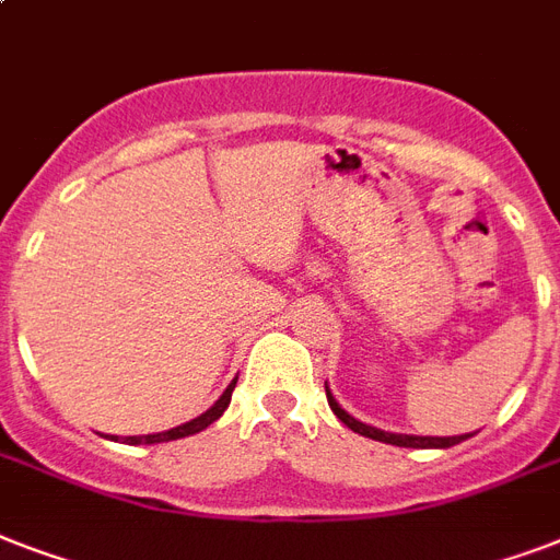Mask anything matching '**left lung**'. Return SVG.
<instances>
[{
	"label": "left lung",
	"mask_w": 560,
	"mask_h": 560,
	"mask_svg": "<svg viewBox=\"0 0 560 560\" xmlns=\"http://www.w3.org/2000/svg\"><path fill=\"white\" fill-rule=\"evenodd\" d=\"M325 395H328V407L334 409V416L340 418L342 424L354 430V433L366 435V439H374V442H386V444H398V447H453V444L465 442L474 433L468 435H407V433H386V430H377V427H369L363 421H358L354 416H349L346 409L337 404V398L328 389V383H325Z\"/></svg>",
	"instance_id": "left-lung-1"
}]
</instances>
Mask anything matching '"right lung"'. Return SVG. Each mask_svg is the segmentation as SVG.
Returning a JSON list of instances; mask_svg holds the SVG:
<instances>
[{
  "label": "right lung",
  "mask_w": 560,
  "mask_h": 560,
  "mask_svg": "<svg viewBox=\"0 0 560 560\" xmlns=\"http://www.w3.org/2000/svg\"><path fill=\"white\" fill-rule=\"evenodd\" d=\"M237 377L226 386V392L220 395L218 400H214V407H209L202 416L191 418V421H186V424L179 427H171V430H165V433H153V435H127L125 442L127 444H156V442H174V439H186V435H194L200 433V430H206L209 424H214L223 412H226L229 400H232V389H235Z\"/></svg>",
  "instance_id": "1"
}]
</instances>
